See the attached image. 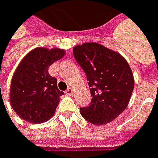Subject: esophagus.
<instances>
[{
	"mask_svg": "<svg viewBox=\"0 0 158 158\" xmlns=\"http://www.w3.org/2000/svg\"><path fill=\"white\" fill-rule=\"evenodd\" d=\"M65 94L67 95V96H71V95H73V89H72V88H68L67 90L65 91Z\"/></svg>",
	"mask_w": 158,
	"mask_h": 158,
	"instance_id": "obj_1",
	"label": "esophagus"
}]
</instances>
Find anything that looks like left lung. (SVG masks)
Masks as SVG:
<instances>
[{
  "instance_id": "left-lung-1",
  "label": "left lung",
  "mask_w": 158,
  "mask_h": 158,
  "mask_svg": "<svg viewBox=\"0 0 158 158\" xmlns=\"http://www.w3.org/2000/svg\"><path fill=\"white\" fill-rule=\"evenodd\" d=\"M74 57L86 74L90 87L89 106L81 108V116L95 125L106 124L126 109L134 90V75L119 53L97 42L73 48Z\"/></svg>"
}]
</instances>
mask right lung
I'll list each match as a JSON object with an SVG mask.
<instances>
[{"label":"right lung","instance_id":"right-lung-1","mask_svg":"<svg viewBox=\"0 0 158 158\" xmlns=\"http://www.w3.org/2000/svg\"><path fill=\"white\" fill-rule=\"evenodd\" d=\"M65 54L63 49L38 47L22 60L12 77L10 104L21 118L31 123L49 120L64 95L57 78L48 73L49 66Z\"/></svg>","mask_w":158,"mask_h":158}]
</instances>
